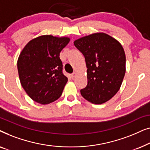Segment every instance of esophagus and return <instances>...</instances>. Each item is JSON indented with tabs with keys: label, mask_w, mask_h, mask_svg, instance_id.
Here are the masks:
<instances>
[{
	"label": "esophagus",
	"mask_w": 150,
	"mask_h": 150,
	"mask_svg": "<svg viewBox=\"0 0 150 150\" xmlns=\"http://www.w3.org/2000/svg\"><path fill=\"white\" fill-rule=\"evenodd\" d=\"M76 76V73H75V72H74V73H72L71 74V79H74V78Z\"/></svg>",
	"instance_id": "obj_1"
}]
</instances>
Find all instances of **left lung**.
<instances>
[{
  "label": "left lung",
  "mask_w": 150,
  "mask_h": 150,
  "mask_svg": "<svg viewBox=\"0 0 150 150\" xmlns=\"http://www.w3.org/2000/svg\"><path fill=\"white\" fill-rule=\"evenodd\" d=\"M87 65V85L81 90L91 103L102 104L120 90L126 73V54L122 44L104 33H96L75 40Z\"/></svg>",
  "instance_id": "obj_1"
}]
</instances>
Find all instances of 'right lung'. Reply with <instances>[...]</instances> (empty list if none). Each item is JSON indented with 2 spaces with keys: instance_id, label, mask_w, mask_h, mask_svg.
<instances>
[{
  "instance_id": "add662e5",
  "label": "right lung",
  "mask_w": 150,
  "mask_h": 150,
  "mask_svg": "<svg viewBox=\"0 0 150 150\" xmlns=\"http://www.w3.org/2000/svg\"><path fill=\"white\" fill-rule=\"evenodd\" d=\"M69 40L45 35L28 42L20 52L17 62L20 83L35 102L48 104L61 97L67 78L63 74L59 54Z\"/></svg>"
}]
</instances>
